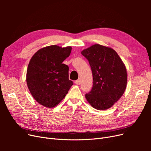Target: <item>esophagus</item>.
Listing matches in <instances>:
<instances>
[{
  "mask_svg": "<svg viewBox=\"0 0 151 151\" xmlns=\"http://www.w3.org/2000/svg\"><path fill=\"white\" fill-rule=\"evenodd\" d=\"M75 84L77 85H80L81 84V80L80 79H77L75 81Z\"/></svg>",
  "mask_w": 151,
  "mask_h": 151,
  "instance_id": "34e87169",
  "label": "esophagus"
}]
</instances>
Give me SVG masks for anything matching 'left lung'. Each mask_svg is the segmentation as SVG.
Returning a JSON list of instances; mask_svg holds the SVG:
<instances>
[{
    "instance_id": "1",
    "label": "left lung",
    "mask_w": 151,
    "mask_h": 151,
    "mask_svg": "<svg viewBox=\"0 0 151 151\" xmlns=\"http://www.w3.org/2000/svg\"><path fill=\"white\" fill-rule=\"evenodd\" d=\"M81 53L89 61L93 77V88L85 95L87 101L99 110L111 108L126 89L127 74L124 63L113 49L99 44Z\"/></svg>"
}]
</instances>
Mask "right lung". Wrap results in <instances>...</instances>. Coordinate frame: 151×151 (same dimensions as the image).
<instances>
[{
  "mask_svg": "<svg viewBox=\"0 0 151 151\" xmlns=\"http://www.w3.org/2000/svg\"><path fill=\"white\" fill-rule=\"evenodd\" d=\"M71 50V47L51 45L39 50L31 58L27 85L36 101L45 107L57 106L73 85L68 79V67L62 63Z\"/></svg>",
  "mask_w": 151,
  "mask_h": 151,
  "instance_id": "1",
  "label": "right lung"
}]
</instances>
